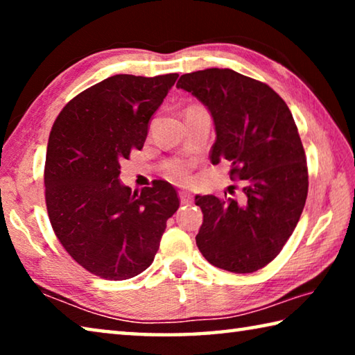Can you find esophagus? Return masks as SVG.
I'll return each instance as SVG.
<instances>
[{
	"label": "esophagus",
	"mask_w": 355,
	"mask_h": 355,
	"mask_svg": "<svg viewBox=\"0 0 355 355\" xmlns=\"http://www.w3.org/2000/svg\"><path fill=\"white\" fill-rule=\"evenodd\" d=\"M180 202H182V205H189L192 199H191V196L188 194V192L182 191V192H180Z\"/></svg>",
	"instance_id": "obj_1"
}]
</instances>
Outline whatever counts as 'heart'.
Segmentation results:
<instances>
[{
    "label": "heart",
    "mask_w": 355,
    "mask_h": 355,
    "mask_svg": "<svg viewBox=\"0 0 355 355\" xmlns=\"http://www.w3.org/2000/svg\"><path fill=\"white\" fill-rule=\"evenodd\" d=\"M166 173L169 175V178L173 180V182L183 183L189 178V164L183 163V161H177V163L167 166Z\"/></svg>",
    "instance_id": "heart-1"
}]
</instances>
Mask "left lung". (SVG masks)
<instances>
[{
  "mask_svg": "<svg viewBox=\"0 0 355 355\" xmlns=\"http://www.w3.org/2000/svg\"><path fill=\"white\" fill-rule=\"evenodd\" d=\"M177 87L211 112V163L228 161L230 178L244 183L241 200L196 196L203 213L197 248L216 268L255 272L280 254L307 200V159L293 114L268 84L230 69L182 75Z\"/></svg>",
  "mask_w": 355,
  "mask_h": 355,
  "instance_id": "1",
  "label": "left lung"
}]
</instances>
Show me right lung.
<instances>
[{"mask_svg":"<svg viewBox=\"0 0 355 355\" xmlns=\"http://www.w3.org/2000/svg\"><path fill=\"white\" fill-rule=\"evenodd\" d=\"M178 75H114L71 98L48 139L45 202L59 243L106 280H127L152 264L175 188L155 180L141 192L120 183V163L141 150L148 122Z\"/></svg>","mask_w":355,"mask_h":355,"instance_id":"add662e5","label":"right lung"}]
</instances>
